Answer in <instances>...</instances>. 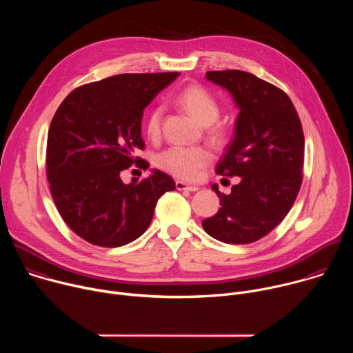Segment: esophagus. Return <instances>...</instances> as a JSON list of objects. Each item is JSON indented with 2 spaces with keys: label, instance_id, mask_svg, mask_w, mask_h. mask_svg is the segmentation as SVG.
Wrapping results in <instances>:
<instances>
[{
  "label": "esophagus",
  "instance_id": "34e87169",
  "mask_svg": "<svg viewBox=\"0 0 353 353\" xmlns=\"http://www.w3.org/2000/svg\"><path fill=\"white\" fill-rule=\"evenodd\" d=\"M176 188H177L179 191H196V190H198L196 185H191V184H187V183L180 181V180L176 181Z\"/></svg>",
  "mask_w": 353,
  "mask_h": 353
}]
</instances>
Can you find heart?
I'll use <instances>...</instances> for the list:
<instances>
[{
  "label": "heart",
  "mask_w": 353,
  "mask_h": 353,
  "mask_svg": "<svg viewBox=\"0 0 353 353\" xmlns=\"http://www.w3.org/2000/svg\"><path fill=\"white\" fill-rule=\"evenodd\" d=\"M176 103L190 113L201 124L207 125L208 134L214 139H222L225 128L216 123L221 114V105L218 99L204 86L188 85L176 96ZM163 109L154 108L146 116L145 131L150 139H158L162 131ZM212 155L210 149L201 145L185 146L173 145L157 157V166L169 174L181 180H195L210 163Z\"/></svg>",
  "instance_id": "heart-1"
}]
</instances>
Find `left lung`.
<instances>
[{"label": "left lung", "mask_w": 353, "mask_h": 353, "mask_svg": "<svg viewBox=\"0 0 353 353\" xmlns=\"http://www.w3.org/2000/svg\"><path fill=\"white\" fill-rule=\"evenodd\" d=\"M207 79L229 90L240 109L234 137L216 173L240 183L229 195L212 188L219 211L204 230L229 244L253 243L288 215L303 180L305 137L289 96L275 85L240 70L208 71Z\"/></svg>", "instance_id": "1"}]
</instances>
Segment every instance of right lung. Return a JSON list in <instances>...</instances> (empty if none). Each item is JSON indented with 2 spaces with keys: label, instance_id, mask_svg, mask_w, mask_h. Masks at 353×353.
Wrapping results in <instances>:
<instances>
[{
  "label": "right lung",
  "instance_id": "add662e5",
  "mask_svg": "<svg viewBox=\"0 0 353 353\" xmlns=\"http://www.w3.org/2000/svg\"><path fill=\"white\" fill-rule=\"evenodd\" d=\"M179 72L120 74L74 89L57 109L47 135L46 169L56 207L83 240L120 247L150 225L158 199L176 188L161 170L124 184L120 173L145 143L143 109Z\"/></svg>",
  "mask_w": 353,
  "mask_h": 353
}]
</instances>
